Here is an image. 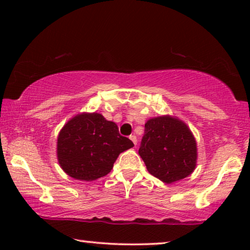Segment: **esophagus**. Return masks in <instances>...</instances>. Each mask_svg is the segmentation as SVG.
I'll list each match as a JSON object with an SVG mask.
<instances>
[{
  "label": "esophagus",
  "instance_id": "esophagus-1",
  "mask_svg": "<svg viewBox=\"0 0 250 250\" xmlns=\"http://www.w3.org/2000/svg\"><path fill=\"white\" fill-rule=\"evenodd\" d=\"M130 140L134 143V146H137V142H138V140H137V137H135L134 134L130 135Z\"/></svg>",
  "mask_w": 250,
  "mask_h": 250
}]
</instances>
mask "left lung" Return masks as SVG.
Masks as SVG:
<instances>
[{"label": "left lung", "mask_w": 250, "mask_h": 250, "mask_svg": "<svg viewBox=\"0 0 250 250\" xmlns=\"http://www.w3.org/2000/svg\"><path fill=\"white\" fill-rule=\"evenodd\" d=\"M196 142L184 122L158 117L145 125L139 154L147 171L164 183L188 176L196 167Z\"/></svg>", "instance_id": "obj_1"}]
</instances>
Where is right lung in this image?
I'll use <instances>...</instances> for the list:
<instances>
[{"instance_id":"1","label":"right lung","mask_w":250,"mask_h":250,"mask_svg":"<svg viewBox=\"0 0 250 250\" xmlns=\"http://www.w3.org/2000/svg\"><path fill=\"white\" fill-rule=\"evenodd\" d=\"M133 146L112 121L100 113H82L67 122L57 139L58 162L69 176L94 181L111 171L121 152Z\"/></svg>"}]
</instances>
